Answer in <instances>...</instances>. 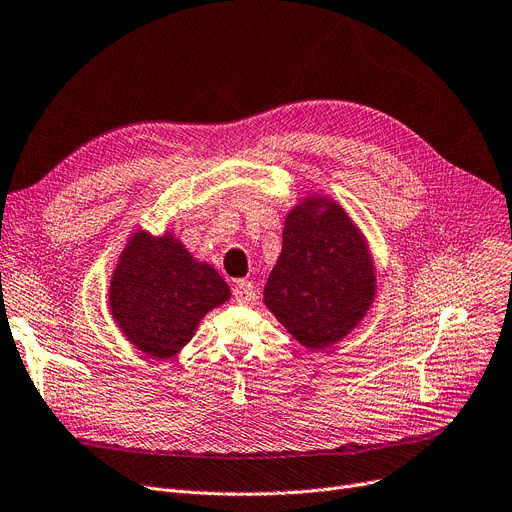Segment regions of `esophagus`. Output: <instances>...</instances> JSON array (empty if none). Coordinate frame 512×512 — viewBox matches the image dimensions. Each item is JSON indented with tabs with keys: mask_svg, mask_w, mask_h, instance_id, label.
<instances>
[{
	"mask_svg": "<svg viewBox=\"0 0 512 512\" xmlns=\"http://www.w3.org/2000/svg\"><path fill=\"white\" fill-rule=\"evenodd\" d=\"M255 299V286L249 280H238L234 286V301L238 305H249Z\"/></svg>",
	"mask_w": 512,
	"mask_h": 512,
	"instance_id": "34e87169",
	"label": "esophagus"
}]
</instances>
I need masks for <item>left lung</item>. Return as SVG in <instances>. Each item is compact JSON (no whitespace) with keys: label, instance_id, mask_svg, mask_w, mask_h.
Here are the masks:
<instances>
[{"label":"left lung","instance_id":"1","mask_svg":"<svg viewBox=\"0 0 512 512\" xmlns=\"http://www.w3.org/2000/svg\"><path fill=\"white\" fill-rule=\"evenodd\" d=\"M374 268L347 213L326 198H305L286 217L282 253L263 299L309 349L341 341L374 299Z\"/></svg>","mask_w":512,"mask_h":512}]
</instances>
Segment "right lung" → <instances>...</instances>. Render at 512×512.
Here are the masks:
<instances>
[{"label":"right lung","mask_w":512,"mask_h":512,"mask_svg":"<svg viewBox=\"0 0 512 512\" xmlns=\"http://www.w3.org/2000/svg\"><path fill=\"white\" fill-rule=\"evenodd\" d=\"M230 288L207 263H196L173 236L138 232L110 282L108 305L127 339L148 358L167 360L194 335Z\"/></svg>","instance_id":"add662e5"}]
</instances>
